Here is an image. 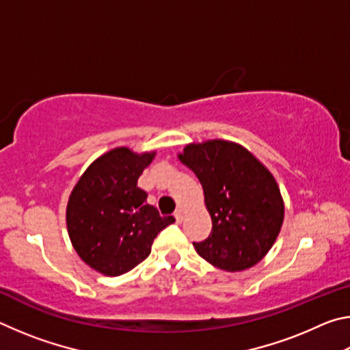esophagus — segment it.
I'll return each instance as SVG.
<instances>
[{
    "instance_id": "34e87169",
    "label": "esophagus",
    "mask_w": 350,
    "mask_h": 350,
    "mask_svg": "<svg viewBox=\"0 0 350 350\" xmlns=\"http://www.w3.org/2000/svg\"><path fill=\"white\" fill-rule=\"evenodd\" d=\"M174 217H176V221L180 224L183 221V211L182 210H176L174 211Z\"/></svg>"
}]
</instances>
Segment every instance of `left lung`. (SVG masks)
Wrapping results in <instances>:
<instances>
[{"instance_id": "left-lung-1", "label": "left lung", "mask_w": 350, "mask_h": 350, "mask_svg": "<svg viewBox=\"0 0 350 350\" xmlns=\"http://www.w3.org/2000/svg\"><path fill=\"white\" fill-rule=\"evenodd\" d=\"M179 159L202 183L211 233L193 242L200 258L225 271L253 267L273 245L284 204L273 176L245 148L210 140L188 145Z\"/></svg>"}]
</instances>
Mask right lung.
Listing matches in <instances>:
<instances>
[{
	"instance_id": "1",
	"label": "right lung",
	"mask_w": 350,
	"mask_h": 350,
	"mask_svg": "<svg viewBox=\"0 0 350 350\" xmlns=\"http://www.w3.org/2000/svg\"><path fill=\"white\" fill-rule=\"evenodd\" d=\"M154 152L116 148L98 157L77 183L68 202V232L79 256L94 270L118 276L151 253L152 241L173 216L146 204L137 179Z\"/></svg>"
}]
</instances>
